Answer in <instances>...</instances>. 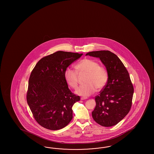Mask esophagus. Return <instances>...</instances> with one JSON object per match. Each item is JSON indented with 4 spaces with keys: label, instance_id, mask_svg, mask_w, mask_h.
Instances as JSON below:
<instances>
[{
    "label": "esophagus",
    "instance_id": "esophagus-1",
    "mask_svg": "<svg viewBox=\"0 0 154 154\" xmlns=\"http://www.w3.org/2000/svg\"><path fill=\"white\" fill-rule=\"evenodd\" d=\"M88 99V98H86V97H81V100H85V99Z\"/></svg>",
    "mask_w": 154,
    "mask_h": 154
}]
</instances>
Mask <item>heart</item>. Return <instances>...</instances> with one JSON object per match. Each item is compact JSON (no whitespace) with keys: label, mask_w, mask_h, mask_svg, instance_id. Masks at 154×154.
<instances>
[{"label":"heart","mask_w":154,"mask_h":154,"mask_svg":"<svg viewBox=\"0 0 154 154\" xmlns=\"http://www.w3.org/2000/svg\"><path fill=\"white\" fill-rule=\"evenodd\" d=\"M77 72L70 68L64 72V78L66 83L73 89H75L79 85V74L87 73L85 82L87 84L79 87L75 93L79 95L88 97L99 90L103 89L108 81V72L103 65H99L97 61L85 58L75 65Z\"/></svg>","instance_id":"b5f03b06"}]
</instances>
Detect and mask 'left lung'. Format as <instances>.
I'll return each instance as SVG.
<instances>
[{
    "label": "left lung",
    "instance_id": "1",
    "mask_svg": "<svg viewBox=\"0 0 154 154\" xmlns=\"http://www.w3.org/2000/svg\"><path fill=\"white\" fill-rule=\"evenodd\" d=\"M86 55L99 57L109 75L107 84L95 97L96 106L92 116L101 126H114L126 116L131 107L134 88L129 73L112 52H89Z\"/></svg>",
    "mask_w": 154,
    "mask_h": 154
}]
</instances>
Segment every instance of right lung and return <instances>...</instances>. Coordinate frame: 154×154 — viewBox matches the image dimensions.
<instances>
[{"label": "right lung", "instance_id": "add662e5", "mask_svg": "<svg viewBox=\"0 0 154 154\" xmlns=\"http://www.w3.org/2000/svg\"><path fill=\"white\" fill-rule=\"evenodd\" d=\"M82 55L57 51L42 57L32 71L26 100L33 117L42 127L56 131L64 128L72 120V108L80 98L68 88L64 72Z\"/></svg>", "mask_w": 154, "mask_h": 154}]
</instances>
